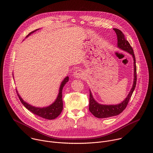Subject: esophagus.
Listing matches in <instances>:
<instances>
[{
  "label": "esophagus",
  "instance_id": "1",
  "mask_svg": "<svg viewBox=\"0 0 153 153\" xmlns=\"http://www.w3.org/2000/svg\"><path fill=\"white\" fill-rule=\"evenodd\" d=\"M83 72L82 70H77L73 73V76L76 79H80L83 76Z\"/></svg>",
  "mask_w": 153,
  "mask_h": 153
}]
</instances>
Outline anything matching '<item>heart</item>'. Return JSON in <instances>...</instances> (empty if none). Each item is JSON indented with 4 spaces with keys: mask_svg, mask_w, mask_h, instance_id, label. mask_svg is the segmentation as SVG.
<instances>
[{
    "mask_svg": "<svg viewBox=\"0 0 153 153\" xmlns=\"http://www.w3.org/2000/svg\"><path fill=\"white\" fill-rule=\"evenodd\" d=\"M62 65H63V64H62Z\"/></svg>",
    "mask_w": 153,
    "mask_h": 153,
    "instance_id": "1",
    "label": "heart"
}]
</instances>
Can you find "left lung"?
Wrapping results in <instances>:
<instances>
[{
	"mask_svg": "<svg viewBox=\"0 0 153 153\" xmlns=\"http://www.w3.org/2000/svg\"><path fill=\"white\" fill-rule=\"evenodd\" d=\"M116 34L117 39V47L120 50L125 51L131 55L134 60V79L132 88L129 92L126 98L120 103L116 105H105L98 103L93 97L92 93L90 90V102H89V110L97 118H108L115 116H117L120 114L126 107L129 100L131 97L135 89L137 81L136 74V59L134 54L133 50L131 47L128 40H126L123 33L117 28L113 29Z\"/></svg>",
	"mask_w": 153,
	"mask_h": 153,
	"instance_id": "left-lung-1",
	"label": "left lung"
}]
</instances>
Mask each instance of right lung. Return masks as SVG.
Returning <instances> with one entry per match:
<instances>
[{
    "instance_id": "right-lung-1",
    "label": "right lung",
    "mask_w": 153,
    "mask_h": 153,
    "mask_svg": "<svg viewBox=\"0 0 153 153\" xmlns=\"http://www.w3.org/2000/svg\"><path fill=\"white\" fill-rule=\"evenodd\" d=\"M40 29H37L32 32H31L27 36L28 37L29 36H30L31 34L34 33L36 31L39 30ZM14 77V76H13ZM14 79V77H13ZM69 80V77L67 76L65 78L63 79V80L62 81L60 87H59V93L57 94V96L56 99V100L54 101L53 103H52L51 105L47 106H44V107H38V106H33L27 102L24 101V99L20 97L19 94L18 93L17 90H16L18 97L24 106L28 109V110L31 111L32 113L40 116L42 118H44L48 120H52L54 119L56 117H57L62 113L63 110V101H62V90L64 86L66 85V83L68 82Z\"/></svg>"
}]
</instances>
